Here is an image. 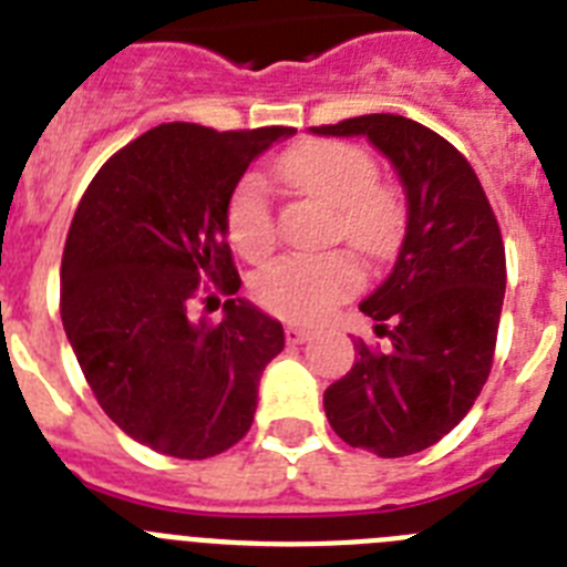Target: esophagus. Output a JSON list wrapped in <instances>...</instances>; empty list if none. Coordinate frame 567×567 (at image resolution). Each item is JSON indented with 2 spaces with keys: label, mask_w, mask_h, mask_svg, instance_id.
I'll use <instances>...</instances> for the list:
<instances>
[{
  "label": "esophagus",
  "mask_w": 567,
  "mask_h": 567,
  "mask_svg": "<svg viewBox=\"0 0 567 567\" xmlns=\"http://www.w3.org/2000/svg\"><path fill=\"white\" fill-rule=\"evenodd\" d=\"M284 334H287V343H303V340L312 338V332L307 327H298V323H289Z\"/></svg>",
  "instance_id": "esophagus-1"
}]
</instances>
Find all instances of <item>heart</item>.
<instances>
[{
  "label": "heart",
  "instance_id": "b5f03b06",
  "mask_svg": "<svg viewBox=\"0 0 567 567\" xmlns=\"http://www.w3.org/2000/svg\"><path fill=\"white\" fill-rule=\"evenodd\" d=\"M284 187L332 204V238H346L360 252L380 258L389 252L405 207L400 187L378 175L369 150L354 142H307L280 155L275 167ZM227 233L233 247L247 260L272 252L278 240L272 198L258 175L240 178L227 204ZM363 272L343 249L320 255H280L252 278L260 307L278 318L312 323L327 318L340 300L360 287Z\"/></svg>",
  "mask_w": 567,
  "mask_h": 567
}]
</instances>
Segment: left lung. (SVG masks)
Segmentation results:
<instances>
[{
  "label": "left lung",
  "instance_id": "8db88e82",
  "mask_svg": "<svg viewBox=\"0 0 567 567\" xmlns=\"http://www.w3.org/2000/svg\"><path fill=\"white\" fill-rule=\"evenodd\" d=\"M365 135L398 167L409 221L392 275L360 303L385 343L323 392L334 434L378 457L417 454L468 414L497 349L505 247L477 173L443 135L392 113L312 127Z\"/></svg>",
  "mask_w": 567,
  "mask_h": 567
}]
</instances>
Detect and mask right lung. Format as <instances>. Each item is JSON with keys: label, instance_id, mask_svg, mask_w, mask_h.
<instances>
[{"label": "right lung", "instance_id": "1", "mask_svg": "<svg viewBox=\"0 0 567 567\" xmlns=\"http://www.w3.org/2000/svg\"><path fill=\"white\" fill-rule=\"evenodd\" d=\"M292 127L158 124L84 189L62 255V323L82 374L124 434L207 460L249 432L284 327L240 298L218 324L194 307L240 289L227 204L255 155ZM207 309V307H204Z\"/></svg>", "mask_w": 567, "mask_h": 567}]
</instances>
